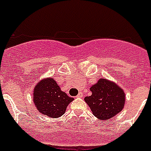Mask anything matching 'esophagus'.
<instances>
[{
    "mask_svg": "<svg viewBox=\"0 0 151 151\" xmlns=\"http://www.w3.org/2000/svg\"><path fill=\"white\" fill-rule=\"evenodd\" d=\"M77 97H78V98H82V97H83V93L82 92H79V93L78 94V96H77Z\"/></svg>",
    "mask_w": 151,
    "mask_h": 151,
    "instance_id": "esophagus-1",
    "label": "esophagus"
}]
</instances>
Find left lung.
<instances>
[{
  "instance_id": "1",
  "label": "left lung",
  "mask_w": 151,
  "mask_h": 151,
  "mask_svg": "<svg viewBox=\"0 0 151 151\" xmlns=\"http://www.w3.org/2000/svg\"><path fill=\"white\" fill-rule=\"evenodd\" d=\"M92 94L85 98L93 114L100 120L108 121L123 110L126 94L115 82L100 78L90 87Z\"/></svg>"
}]
</instances>
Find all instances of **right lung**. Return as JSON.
Masks as SVG:
<instances>
[{
	"label": "right lung",
	"mask_w": 151,
	"mask_h": 151,
	"mask_svg": "<svg viewBox=\"0 0 151 151\" xmlns=\"http://www.w3.org/2000/svg\"><path fill=\"white\" fill-rule=\"evenodd\" d=\"M73 101L61 90L52 77L38 81L33 90V101L39 112L57 118L65 114L68 105Z\"/></svg>",
	"instance_id": "obj_1"
}]
</instances>
